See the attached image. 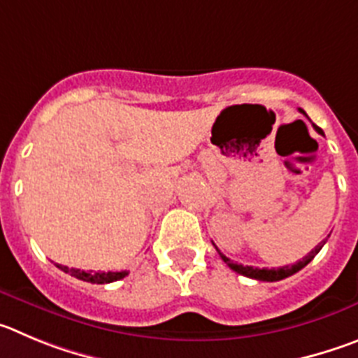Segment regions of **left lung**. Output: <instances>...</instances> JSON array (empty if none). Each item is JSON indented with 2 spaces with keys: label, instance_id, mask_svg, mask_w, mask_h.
Instances as JSON below:
<instances>
[{
  "label": "left lung",
  "instance_id": "obj_1",
  "mask_svg": "<svg viewBox=\"0 0 358 358\" xmlns=\"http://www.w3.org/2000/svg\"><path fill=\"white\" fill-rule=\"evenodd\" d=\"M315 130L320 131V134H323V131H321L317 127H315ZM324 243H327V239L321 241V243L317 244V246H315L314 250H312L307 257H303V259L298 260V262H296V264H291V266H282V267H273V269H267V267H262V269H260V267L243 266V264H235V262H231V260L228 259V257H224L223 253H221V251L217 250V248H215V250H217V253H219V255H221L223 262L227 264V266L230 267V269H234L235 273H239V275H243V276H248V278L260 280V282H278V280L287 278V276H291V275H294V273H298L299 269H303V267L307 266V264L310 262V260L314 259V257L317 255V253H320V250H321V248H323Z\"/></svg>",
  "mask_w": 358,
  "mask_h": 358
}]
</instances>
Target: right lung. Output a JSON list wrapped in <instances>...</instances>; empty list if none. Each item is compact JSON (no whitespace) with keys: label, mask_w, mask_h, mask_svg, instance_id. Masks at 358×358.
<instances>
[{"label":"right lung","mask_w":358,"mask_h":358,"mask_svg":"<svg viewBox=\"0 0 358 358\" xmlns=\"http://www.w3.org/2000/svg\"><path fill=\"white\" fill-rule=\"evenodd\" d=\"M64 273H69L71 276L75 278L83 280V282H91V283H110L115 282V280H121L128 275V271H108V273H92V271H80V269H69L67 266H60Z\"/></svg>","instance_id":"obj_1"}]
</instances>
